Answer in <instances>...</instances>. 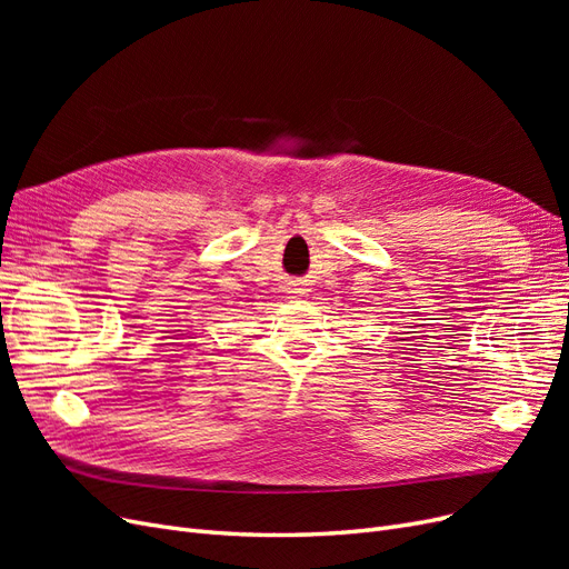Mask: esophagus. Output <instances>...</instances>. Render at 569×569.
I'll return each instance as SVG.
<instances>
[{
    "mask_svg": "<svg viewBox=\"0 0 569 569\" xmlns=\"http://www.w3.org/2000/svg\"><path fill=\"white\" fill-rule=\"evenodd\" d=\"M303 287H301V282H291V291H289V295H303Z\"/></svg>",
    "mask_w": 569,
    "mask_h": 569,
    "instance_id": "34e87169",
    "label": "esophagus"
}]
</instances>
